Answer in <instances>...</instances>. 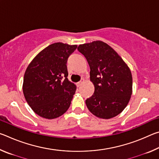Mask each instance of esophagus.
<instances>
[{"label": "esophagus", "instance_id": "esophagus-1", "mask_svg": "<svg viewBox=\"0 0 159 159\" xmlns=\"http://www.w3.org/2000/svg\"><path fill=\"white\" fill-rule=\"evenodd\" d=\"M83 83H84V79H82L81 80H80V81H79V83H77V85H78V87H80V86Z\"/></svg>", "mask_w": 159, "mask_h": 159}]
</instances>
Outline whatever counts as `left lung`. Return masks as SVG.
<instances>
[{
	"mask_svg": "<svg viewBox=\"0 0 159 159\" xmlns=\"http://www.w3.org/2000/svg\"><path fill=\"white\" fill-rule=\"evenodd\" d=\"M78 50L90 66L93 95L85 100L95 116L109 119L120 114L128 105L133 93L130 68L118 54L106 43L96 41L79 45Z\"/></svg>",
	"mask_w": 159,
	"mask_h": 159,
	"instance_id": "8db88e82",
	"label": "left lung"
}]
</instances>
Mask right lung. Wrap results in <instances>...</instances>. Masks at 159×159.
Here are the masks:
<instances>
[{
  "instance_id": "1",
  "label": "right lung",
  "mask_w": 159,
  "mask_h": 159,
  "mask_svg": "<svg viewBox=\"0 0 159 159\" xmlns=\"http://www.w3.org/2000/svg\"><path fill=\"white\" fill-rule=\"evenodd\" d=\"M76 48V45L55 43L41 50L26 68L23 93L40 116L53 119L69 108L76 86L67 79L66 62Z\"/></svg>"
}]
</instances>
